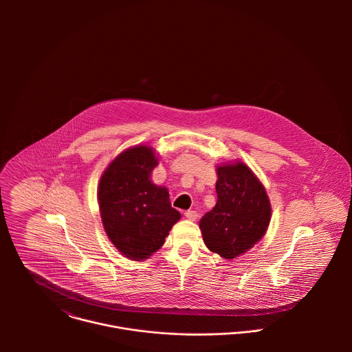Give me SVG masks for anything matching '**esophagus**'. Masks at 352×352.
I'll list each match as a JSON object with an SVG mask.
<instances>
[{
  "instance_id": "esophagus-1",
  "label": "esophagus",
  "mask_w": 352,
  "mask_h": 352,
  "mask_svg": "<svg viewBox=\"0 0 352 352\" xmlns=\"http://www.w3.org/2000/svg\"><path fill=\"white\" fill-rule=\"evenodd\" d=\"M184 217H186V218H188L190 221H197V219H198V217H199V214H198L197 211L191 210V211H186V212H184Z\"/></svg>"
}]
</instances>
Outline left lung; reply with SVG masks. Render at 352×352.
Returning <instances> with one entry per match:
<instances>
[{
    "mask_svg": "<svg viewBox=\"0 0 352 352\" xmlns=\"http://www.w3.org/2000/svg\"><path fill=\"white\" fill-rule=\"evenodd\" d=\"M218 199L199 228L206 247L223 258H234L261 240L271 219L264 186L241 161L217 166Z\"/></svg>",
    "mask_w": 352,
    "mask_h": 352,
    "instance_id": "8db88e82",
    "label": "left lung"
}]
</instances>
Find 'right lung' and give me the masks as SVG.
<instances>
[{"instance_id":"add662e5","label":"right lung","mask_w":352,"mask_h":352,"mask_svg":"<svg viewBox=\"0 0 352 352\" xmlns=\"http://www.w3.org/2000/svg\"><path fill=\"white\" fill-rule=\"evenodd\" d=\"M157 165L154 151L138 145L112 160L99 183L104 230L118 251L137 261L158 251L182 217L170 206L168 190L151 180Z\"/></svg>"}]
</instances>
